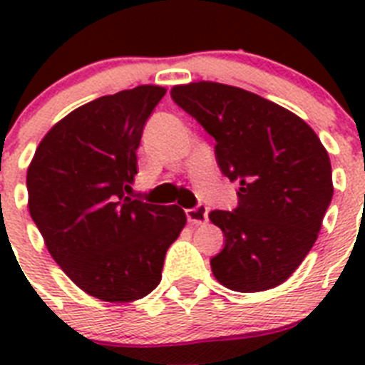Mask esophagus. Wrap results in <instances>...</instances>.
Here are the masks:
<instances>
[{"mask_svg":"<svg viewBox=\"0 0 365 365\" xmlns=\"http://www.w3.org/2000/svg\"><path fill=\"white\" fill-rule=\"evenodd\" d=\"M186 217H188V222H192V225H205L208 221V210H206L205 206L188 208L186 210Z\"/></svg>","mask_w":365,"mask_h":365,"instance_id":"1","label":"esophagus"}]
</instances>
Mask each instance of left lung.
<instances>
[{
    "instance_id": "8db88e82",
    "label": "left lung",
    "mask_w": 365,
    "mask_h": 365,
    "mask_svg": "<svg viewBox=\"0 0 365 365\" xmlns=\"http://www.w3.org/2000/svg\"><path fill=\"white\" fill-rule=\"evenodd\" d=\"M172 98L215 138L222 175L240 180L237 208L210 221L225 247L210 259L221 285L237 292L282 285L314 245L333 199L331 160L307 122L241 87L175 86Z\"/></svg>"
}]
</instances>
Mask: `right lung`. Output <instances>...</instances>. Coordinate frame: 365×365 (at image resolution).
<instances>
[{"instance_id": "add662e5", "label": "right lung", "mask_w": 365, "mask_h": 365, "mask_svg": "<svg viewBox=\"0 0 365 365\" xmlns=\"http://www.w3.org/2000/svg\"><path fill=\"white\" fill-rule=\"evenodd\" d=\"M160 86L100 96L41 138L27 170L29 212L60 269L102 302H135L163 278L166 250L186 225L177 205L125 195Z\"/></svg>"}]
</instances>
